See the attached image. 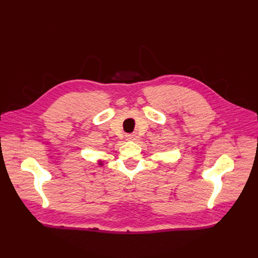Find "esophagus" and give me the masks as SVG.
Returning <instances> with one entry per match:
<instances>
[{"label": "esophagus", "mask_w": 258, "mask_h": 258, "mask_svg": "<svg viewBox=\"0 0 258 258\" xmlns=\"http://www.w3.org/2000/svg\"><path fill=\"white\" fill-rule=\"evenodd\" d=\"M138 135L137 134H132V135H127L126 136V140L127 141H136V140H138Z\"/></svg>", "instance_id": "34e87169"}]
</instances>
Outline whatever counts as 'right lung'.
<instances>
[{
  "instance_id": "add662e5",
  "label": "right lung",
  "mask_w": 258,
  "mask_h": 258,
  "mask_svg": "<svg viewBox=\"0 0 258 258\" xmlns=\"http://www.w3.org/2000/svg\"><path fill=\"white\" fill-rule=\"evenodd\" d=\"M98 165H99L100 167H102V166H103V161H102V160H98Z\"/></svg>"
}]
</instances>
